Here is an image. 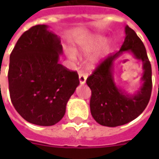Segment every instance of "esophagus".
<instances>
[{
	"label": "esophagus",
	"mask_w": 159,
	"mask_h": 159,
	"mask_svg": "<svg viewBox=\"0 0 159 159\" xmlns=\"http://www.w3.org/2000/svg\"><path fill=\"white\" fill-rule=\"evenodd\" d=\"M87 77H88V76H87L86 73L83 72V71H79V82L81 84H84L86 83Z\"/></svg>",
	"instance_id": "34e87169"
}]
</instances>
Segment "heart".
I'll use <instances>...</instances> for the list:
<instances>
[{"label": "heart", "mask_w": 159, "mask_h": 159, "mask_svg": "<svg viewBox=\"0 0 159 159\" xmlns=\"http://www.w3.org/2000/svg\"><path fill=\"white\" fill-rule=\"evenodd\" d=\"M103 41V36H100V35L91 36L89 39H88L87 41L78 43L75 49V52L79 54H86V53H89V52L95 50L98 48L96 51L93 52L92 55H90L88 59V65L93 66L100 61L101 57L108 49L109 42L107 41H105L102 43ZM75 52L70 49H67L66 51V55L70 60H76V55Z\"/></svg>", "instance_id": "1"}]
</instances>
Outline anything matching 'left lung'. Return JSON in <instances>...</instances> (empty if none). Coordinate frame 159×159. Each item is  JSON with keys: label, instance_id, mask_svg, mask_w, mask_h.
Masks as SVG:
<instances>
[{"label": "left lung", "instance_id": "left-lung-1", "mask_svg": "<svg viewBox=\"0 0 159 159\" xmlns=\"http://www.w3.org/2000/svg\"><path fill=\"white\" fill-rule=\"evenodd\" d=\"M125 38L117 52L107 57L87 78L92 95L90 111L100 125L117 127L135 119L143 112L152 93V67L143 42L133 30L126 25ZM123 52H129L143 62V75L141 86L134 94L117 87L114 80V62Z\"/></svg>", "mask_w": 159, "mask_h": 159}]
</instances>
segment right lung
I'll return each mask as SVG.
<instances>
[{
    "label": "right lung",
    "mask_w": 159,
    "mask_h": 159,
    "mask_svg": "<svg viewBox=\"0 0 159 159\" xmlns=\"http://www.w3.org/2000/svg\"><path fill=\"white\" fill-rule=\"evenodd\" d=\"M48 27L33 26L19 37L8 70L13 107L24 119L40 126H52L62 119L79 85L77 73L59 64L60 38Z\"/></svg>",
    "instance_id": "right-lung-1"
}]
</instances>
